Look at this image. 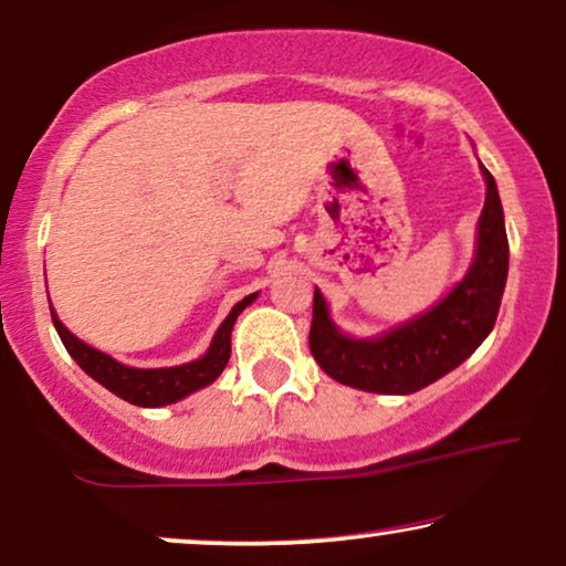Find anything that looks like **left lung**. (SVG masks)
Instances as JSON below:
<instances>
[{
  "instance_id": "left-lung-1",
  "label": "left lung",
  "mask_w": 566,
  "mask_h": 566,
  "mask_svg": "<svg viewBox=\"0 0 566 566\" xmlns=\"http://www.w3.org/2000/svg\"><path fill=\"white\" fill-rule=\"evenodd\" d=\"M486 198L476 229V252L463 281L430 312L378 337L343 335L329 319L327 301L314 289L308 347L335 381L374 394H415L459 368L497 322L507 281V231L497 185L482 165Z\"/></svg>"
}]
</instances>
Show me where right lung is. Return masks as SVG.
<instances>
[{"label":"right lung","mask_w":566,"mask_h":566,"mask_svg":"<svg viewBox=\"0 0 566 566\" xmlns=\"http://www.w3.org/2000/svg\"><path fill=\"white\" fill-rule=\"evenodd\" d=\"M258 298V293H250L239 304L231 308L227 319L221 322V327L216 329L211 339V347H208L203 358L185 363V366H172V368H130L123 366L111 355L95 350L87 343H82L80 337H74L61 319L53 312L51 306V319L53 327H56L61 343L69 350V355L76 360L84 374L95 378L97 384H103L107 391H113L115 397L130 401L136 407H165L175 405L188 397V394L203 389V386L213 384L216 378L221 376V370L227 368L229 355H231V329H234L237 316L244 312L252 301ZM51 304V298H49Z\"/></svg>","instance_id":"obj_1"}]
</instances>
